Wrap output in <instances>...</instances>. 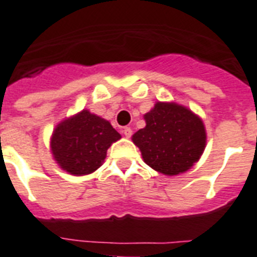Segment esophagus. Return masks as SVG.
<instances>
[{
    "mask_svg": "<svg viewBox=\"0 0 257 257\" xmlns=\"http://www.w3.org/2000/svg\"><path fill=\"white\" fill-rule=\"evenodd\" d=\"M122 133H123V135L126 138H130L131 135H133V130H131L130 127H123V130H122Z\"/></svg>",
    "mask_w": 257,
    "mask_h": 257,
    "instance_id": "34e87169",
    "label": "esophagus"
}]
</instances>
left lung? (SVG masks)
I'll return each mask as SVG.
<instances>
[{"instance_id": "obj_1", "label": "left lung", "mask_w": 257, "mask_h": 257, "mask_svg": "<svg viewBox=\"0 0 257 257\" xmlns=\"http://www.w3.org/2000/svg\"><path fill=\"white\" fill-rule=\"evenodd\" d=\"M146 127L133 135L144 163L159 173L176 176L189 171L206 147V130L200 116L176 102L155 103L144 114Z\"/></svg>"}]
</instances>
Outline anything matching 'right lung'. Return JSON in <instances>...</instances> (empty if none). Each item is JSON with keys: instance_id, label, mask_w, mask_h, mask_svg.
<instances>
[{"instance_id": "right-lung-1", "label": "right lung", "mask_w": 257, "mask_h": 257, "mask_svg": "<svg viewBox=\"0 0 257 257\" xmlns=\"http://www.w3.org/2000/svg\"><path fill=\"white\" fill-rule=\"evenodd\" d=\"M120 134L109 120L84 109L55 127L50 147L55 162L73 176L90 175L102 165L107 148Z\"/></svg>"}]
</instances>
